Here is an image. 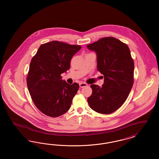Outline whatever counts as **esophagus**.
<instances>
[{
    "instance_id": "obj_1",
    "label": "esophagus",
    "mask_w": 159,
    "mask_h": 159,
    "mask_svg": "<svg viewBox=\"0 0 159 159\" xmlns=\"http://www.w3.org/2000/svg\"><path fill=\"white\" fill-rule=\"evenodd\" d=\"M79 86H80V88H83V87L87 86H88V84L86 83L81 82V83H79Z\"/></svg>"
}]
</instances>
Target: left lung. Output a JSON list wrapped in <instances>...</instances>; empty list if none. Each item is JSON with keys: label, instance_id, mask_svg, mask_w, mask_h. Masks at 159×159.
<instances>
[{"label": "left lung", "instance_id": "left-lung-1", "mask_svg": "<svg viewBox=\"0 0 159 159\" xmlns=\"http://www.w3.org/2000/svg\"><path fill=\"white\" fill-rule=\"evenodd\" d=\"M87 47L97 52V70L104 78L102 87L91 84L88 104L98 113H112L125 102L134 84V62L130 49L113 37L101 38Z\"/></svg>", "mask_w": 159, "mask_h": 159}]
</instances>
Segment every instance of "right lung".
I'll return each instance as SVG.
<instances>
[{
	"label": "right lung",
	"instance_id": "1",
	"mask_svg": "<svg viewBox=\"0 0 159 159\" xmlns=\"http://www.w3.org/2000/svg\"><path fill=\"white\" fill-rule=\"evenodd\" d=\"M80 49L81 46L53 40L41 45L32 58L27 85L33 102L42 113L57 117L70 109L79 85L69 84L61 75L70 68L72 57Z\"/></svg>",
	"mask_w": 159,
	"mask_h": 159
}]
</instances>
